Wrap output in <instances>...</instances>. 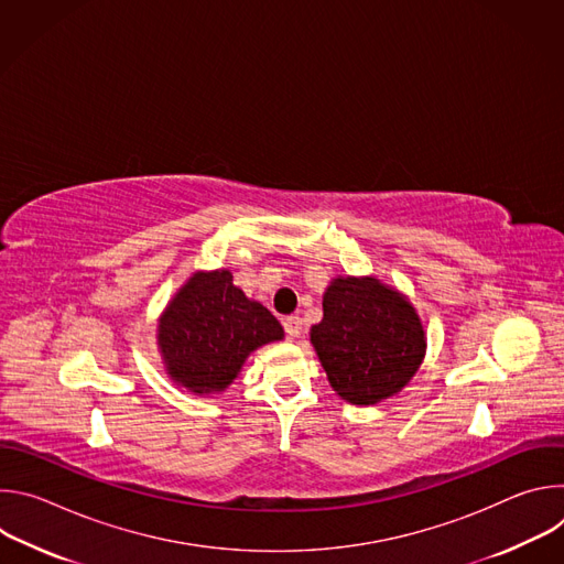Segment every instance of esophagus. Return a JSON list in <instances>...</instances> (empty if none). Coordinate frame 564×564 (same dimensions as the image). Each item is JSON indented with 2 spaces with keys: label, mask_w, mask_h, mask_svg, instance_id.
Segmentation results:
<instances>
[{
  "label": "esophagus",
  "mask_w": 564,
  "mask_h": 564,
  "mask_svg": "<svg viewBox=\"0 0 564 564\" xmlns=\"http://www.w3.org/2000/svg\"><path fill=\"white\" fill-rule=\"evenodd\" d=\"M283 328H285V333H288V337L290 339H296V337H301V333H303V321H301V316H288L285 321H283Z\"/></svg>",
  "instance_id": "34e87169"
}]
</instances>
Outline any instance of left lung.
<instances>
[{
	"mask_svg": "<svg viewBox=\"0 0 564 564\" xmlns=\"http://www.w3.org/2000/svg\"><path fill=\"white\" fill-rule=\"evenodd\" d=\"M310 344L333 390L352 406H375L401 392L426 357L415 305L377 276H335Z\"/></svg>",
	"mask_w": 564,
	"mask_h": 564,
	"instance_id": "8db88e82",
	"label": "left lung"
}]
</instances>
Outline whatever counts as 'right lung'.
<instances>
[{"label": "right lung", "mask_w": 564, "mask_h": 564, "mask_svg": "<svg viewBox=\"0 0 564 564\" xmlns=\"http://www.w3.org/2000/svg\"><path fill=\"white\" fill-rule=\"evenodd\" d=\"M283 328L259 301L236 288L229 270H198L158 316V352L167 377L192 394H220L248 357L281 341Z\"/></svg>", "instance_id": "obj_1"}]
</instances>
